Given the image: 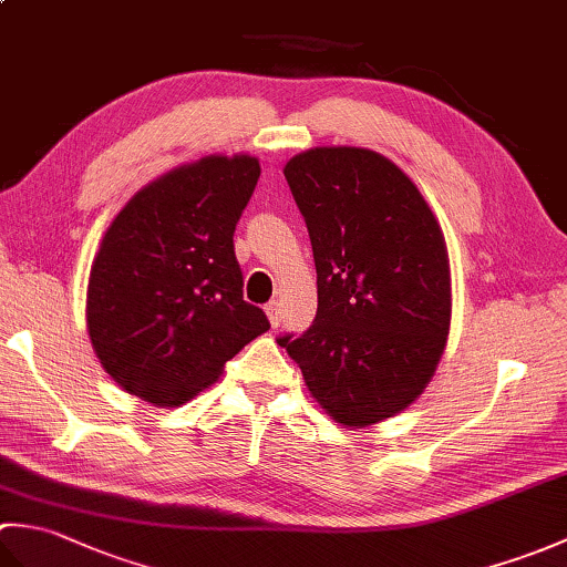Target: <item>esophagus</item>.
Segmentation results:
<instances>
[{"label":"esophagus","instance_id":"esophagus-1","mask_svg":"<svg viewBox=\"0 0 567 567\" xmlns=\"http://www.w3.org/2000/svg\"><path fill=\"white\" fill-rule=\"evenodd\" d=\"M265 315H268V319H270V323L272 327H277V323H280V302H270L268 307H265Z\"/></svg>","mask_w":567,"mask_h":567}]
</instances>
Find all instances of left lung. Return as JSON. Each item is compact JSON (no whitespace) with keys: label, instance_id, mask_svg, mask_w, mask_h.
I'll list each match as a JSON object with an SVG mask.
<instances>
[{"label":"left lung","instance_id":"1","mask_svg":"<svg viewBox=\"0 0 567 567\" xmlns=\"http://www.w3.org/2000/svg\"><path fill=\"white\" fill-rule=\"evenodd\" d=\"M307 221L319 307L280 343L311 396L343 426L400 414L424 392L451 329V268L441 226L384 155L331 146L285 165Z\"/></svg>","mask_w":567,"mask_h":567}]
</instances>
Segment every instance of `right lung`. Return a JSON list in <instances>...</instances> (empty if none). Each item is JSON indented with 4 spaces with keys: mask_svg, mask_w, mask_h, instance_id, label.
Wrapping results in <instances>:
<instances>
[{
    "mask_svg": "<svg viewBox=\"0 0 567 567\" xmlns=\"http://www.w3.org/2000/svg\"><path fill=\"white\" fill-rule=\"evenodd\" d=\"M252 155H207L138 189L114 216L87 285V331L128 394L179 406L270 329L244 299L234 231L258 185Z\"/></svg>",
    "mask_w": 567,
    "mask_h": 567,
    "instance_id": "obj_1",
    "label": "right lung"
}]
</instances>
